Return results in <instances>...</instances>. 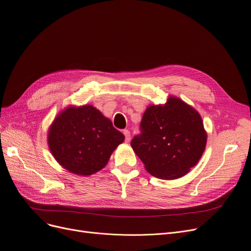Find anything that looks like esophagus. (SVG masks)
Returning <instances> with one entry per match:
<instances>
[{
    "label": "esophagus",
    "instance_id": "esophagus-1",
    "mask_svg": "<svg viewBox=\"0 0 251 251\" xmlns=\"http://www.w3.org/2000/svg\"><path fill=\"white\" fill-rule=\"evenodd\" d=\"M123 134L125 135V141L126 142H129L130 141V131L129 130H124L123 131Z\"/></svg>",
    "mask_w": 251,
    "mask_h": 251
}]
</instances>
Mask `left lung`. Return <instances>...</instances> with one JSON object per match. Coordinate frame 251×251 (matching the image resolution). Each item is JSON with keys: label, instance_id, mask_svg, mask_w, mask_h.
Segmentation results:
<instances>
[{"label": "left lung", "instance_id": "obj_1", "mask_svg": "<svg viewBox=\"0 0 251 251\" xmlns=\"http://www.w3.org/2000/svg\"><path fill=\"white\" fill-rule=\"evenodd\" d=\"M206 138L199 112L182 100L169 97L165 104L147 108L140 134L131 140V147L150 174L174 180L199 163Z\"/></svg>", "mask_w": 251, "mask_h": 251}]
</instances>
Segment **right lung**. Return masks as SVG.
Segmentation results:
<instances>
[{"instance_id":"add662e5","label":"right lung","mask_w":251,"mask_h":251,"mask_svg":"<svg viewBox=\"0 0 251 251\" xmlns=\"http://www.w3.org/2000/svg\"><path fill=\"white\" fill-rule=\"evenodd\" d=\"M125 136L90 104L63 110L49 129L55 160L69 172L89 176L100 171Z\"/></svg>"}]
</instances>
